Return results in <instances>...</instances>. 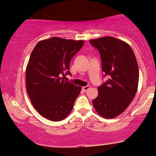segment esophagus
<instances>
[{"label": "esophagus", "instance_id": "esophagus-1", "mask_svg": "<svg viewBox=\"0 0 156 156\" xmlns=\"http://www.w3.org/2000/svg\"><path fill=\"white\" fill-rule=\"evenodd\" d=\"M90 88V86H89V85L85 86V87H83V90L86 91L87 90H88Z\"/></svg>", "mask_w": 156, "mask_h": 156}]
</instances>
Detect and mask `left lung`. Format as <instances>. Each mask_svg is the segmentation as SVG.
Returning <instances> with one entry per match:
<instances>
[{
	"label": "left lung",
	"instance_id": "1",
	"mask_svg": "<svg viewBox=\"0 0 156 156\" xmlns=\"http://www.w3.org/2000/svg\"><path fill=\"white\" fill-rule=\"evenodd\" d=\"M98 49L102 71L108 80L98 87L93 105L98 115L112 119L122 114L137 93L139 83L137 62L129 44L112 37L90 40Z\"/></svg>",
	"mask_w": 156,
	"mask_h": 156
}]
</instances>
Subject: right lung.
Returning a JSON list of instances; mask_svg holds the SVG:
<instances>
[{
    "instance_id": "1",
    "label": "right lung",
    "mask_w": 156,
    "mask_h": 156,
    "mask_svg": "<svg viewBox=\"0 0 156 156\" xmlns=\"http://www.w3.org/2000/svg\"><path fill=\"white\" fill-rule=\"evenodd\" d=\"M83 40L51 37L39 41L26 66V90L35 110L53 122L67 117L81 91L63 80L69 72L71 58L82 48Z\"/></svg>"
}]
</instances>
